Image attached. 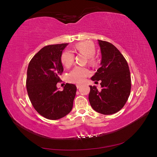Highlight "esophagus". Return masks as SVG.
Listing matches in <instances>:
<instances>
[{"label":"esophagus","mask_w":157,"mask_h":157,"mask_svg":"<svg viewBox=\"0 0 157 157\" xmlns=\"http://www.w3.org/2000/svg\"><path fill=\"white\" fill-rule=\"evenodd\" d=\"M80 86H81V84H77V89L80 88Z\"/></svg>","instance_id":"34e87169"}]
</instances>
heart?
Instances as JSON below:
<instances>
[{
  "label": "heart",
  "mask_w": 157,
  "mask_h": 157,
  "mask_svg": "<svg viewBox=\"0 0 157 157\" xmlns=\"http://www.w3.org/2000/svg\"><path fill=\"white\" fill-rule=\"evenodd\" d=\"M75 49L82 52L88 56V62L93 63L94 62V56L96 54V47L92 42L82 41L76 44ZM75 55L72 51L69 50H65L61 56V63L65 67L69 68L74 63ZM90 75L88 68L82 66H76L71 70L67 75V79L69 82L80 84L84 82L86 78Z\"/></svg>",
  "instance_id": "b5f03b06"
}]
</instances>
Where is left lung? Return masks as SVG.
<instances>
[{
    "label": "left lung",
    "mask_w": 157,
    "mask_h": 157,
    "mask_svg": "<svg viewBox=\"0 0 157 157\" xmlns=\"http://www.w3.org/2000/svg\"><path fill=\"white\" fill-rule=\"evenodd\" d=\"M101 53V67L91 78L101 80V89L90 86L88 99L94 110L103 115H112L124 106L130 94L131 77L124 57L107 41L98 40Z\"/></svg>",
    "instance_id": "1"
}]
</instances>
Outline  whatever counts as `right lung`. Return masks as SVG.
Segmentation results:
<instances>
[{
  "label": "right lung",
  "mask_w": 157,
  "mask_h": 157,
  "mask_svg": "<svg viewBox=\"0 0 157 157\" xmlns=\"http://www.w3.org/2000/svg\"><path fill=\"white\" fill-rule=\"evenodd\" d=\"M67 43L48 45L33 57L28 65L26 88L33 107L47 119L58 120L70 113L77 92L75 84L66 83L59 91L57 83L63 67L62 51Z\"/></svg>",
  "instance_id": "add662e5"
}]
</instances>
